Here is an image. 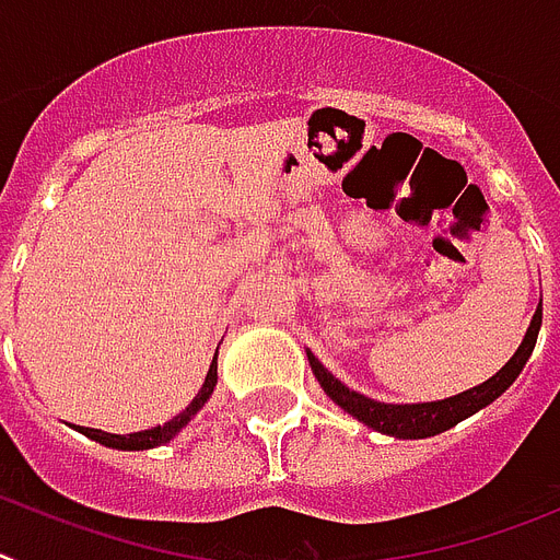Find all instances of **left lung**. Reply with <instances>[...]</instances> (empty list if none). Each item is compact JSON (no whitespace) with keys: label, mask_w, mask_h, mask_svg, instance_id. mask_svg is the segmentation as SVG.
I'll list each match as a JSON object with an SVG mask.
<instances>
[{"label":"left lung","mask_w":560,"mask_h":560,"mask_svg":"<svg viewBox=\"0 0 560 560\" xmlns=\"http://www.w3.org/2000/svg\"><path fill=\"white\" fill-rule=\"evenodd\" d=\"M540 329V306L533 314V323L526 329L524 343L518 346V352L512 354V360L495 377H489L487 383H480L475 389L464 392V395H455L450 400H438V404H415V406H392V404H377V400H369V397L358 395V392H349L340 381H335L326 369L317 363L312 352H308V363H312L314 377L320 381L323 392L335 400L343 412H349L352 418L363 420L366 427H372L374 432H383V435L392 438H432L441 435L446 429L457 427L460 420L475 415L478 409L489 406L495 397H501L503 392L510 389L515 377L521 374V369L526 366V360L533 354L535 340H538Z\"/></svg>","instance_id":"obj_1"}]
</instances>
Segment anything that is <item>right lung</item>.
I'll list each match as a JSON object with an SVG mask.
<instances>
[{
  "label": "right lung",
  "mask_w": 560,
  "mask_h": 560,
  "mask_svg": "<svg viewBox=\"0 0 560 560\" xmlns=\"http://www.w3.org/2000/svg\"><path fill=\"white\" fill-rule=\"evenodd\" d=\"M214 383H217V358L211 360V369H208V374H206V383H202V389L197 392V397H194L191 404L186 406V412H179L177 418L168 420V423H163V427L145 429V432H137V435H108V432H100V429H85V427H80V432L85 438H91V441L103 443V446H110V450H125V452L154 450V446H160V443H168L171 438L177 435L179 429L186 427L194 415L200 412L202 406H206L208 397H211V392H214Z\"/></svg>",
  "instance_id": "1"
}]
</instances>
